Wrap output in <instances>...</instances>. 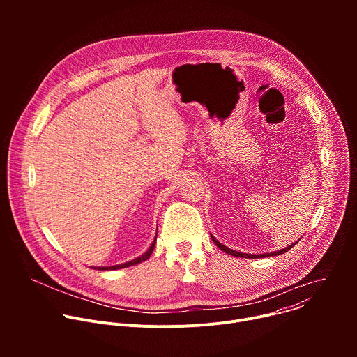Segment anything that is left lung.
I'll return each mask as SVG.
<instances>
[{
  "mask_svg": "<svg viewBox=\"0 0 357 357\" xmlns=\"http://www.w3.org/2000/svg\"><path fill=\"white\" fill-rule=\"evenodd\" d=\"M211 237H212V240H213V243L222 250V251H225V252H227V254H230V256H234V257H244V259H263V257H270V256H278V254H284L285 251H288V250H291L299 240H296L295 243H292V244H289L288 247H285V248H282V250H277V251H273V252H264V254H247V252H240V251H236V250H231V248H229V247H226V245H223L219 240H216L212 234H211Z\"/></svg>",
  "mask_w": 357,
  "mask_h": 357,
  "instance_id": "left-lung-1",
  "label": "left lung"
}]
</instances>
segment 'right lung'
I'll return each instance as SVG.
<instances>
[{"label": "right lung", "instance_id": "obj_1", "mask_svg": "<svg viewBox=\"0 0 357 357\" xmlns=\"http://www.w3.org/2000/svg\"><path fill=\"white\" fill-rule=\"evenodd\" d=\"M155 240H157V236H155ZM155 240L152 241V244L149 245V248L142 254V256L131 260V261H127V263H123V264H117V266H109V267H94V270H100V271H105V270H120V268H126V267H130V266H135V264H139L145 260L149 259V256L152 254V251H154V247H155Z\"/></svg>", "mask_w": 357, "mask_h": 357}]
</instances>
